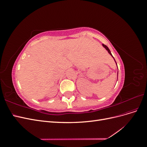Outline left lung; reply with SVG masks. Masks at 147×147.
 Listing matches in <instances>:
<instances>
[{
  "instance_id": "1",
  "label": "left lung",
  "mask_w": 147,
  "mask_h": 147,
  "mask_svg": "<svg viewBox=\"0 0 147 147\" xmlns=\"http://www.w3.org/2000/svg\"><path fill=\"white\" fill-rule=\"evenodd\" d=\"M102 45H103V47L106 49L108 51V52H109V54L113 57V56H112V53H111V52H110V50H109V48L107 47L105 45H104V44H102ZM113 59H114V57H113ZM114 60H115V59H114ZM115 63H116V61H115ZM116 64H117V63H116Z\"/></svg>"
}]
</instances>
